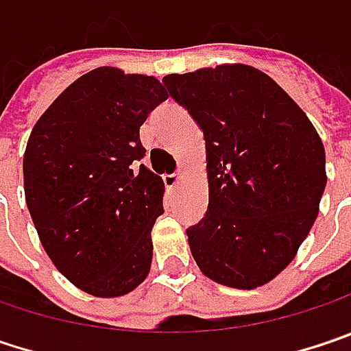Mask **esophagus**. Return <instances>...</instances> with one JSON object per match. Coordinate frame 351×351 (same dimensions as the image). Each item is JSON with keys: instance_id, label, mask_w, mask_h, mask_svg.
<instances>
[{"instance_id": "obj_1", "label": "esophagus", "mask_w": 351, "mask_h": 351, "mask_svg": "<svg viewBox=\"0 0 351 351\" xmlns=\"http://www.w3.org/2000/svg\"><path fill=\"white\" fill-rule=\"evenodd\" d=\"M180 178H182V171L165 173V176H163V184H165V188H176V184L180 182Z\"/></svg>"}]
</instances>
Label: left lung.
Returning a JSON list of instances; mask_svg holds the SVG:
<instances>
[{
    "label": "left lung",
    "instance_id": "1",
    "mask_svg": "<svg viewBox=\"0 0 351 351\" xmlns=\"http://www.w3.org/2000/svg\"><path fill=\"white\" fill-rule=\"evenodd\" d=\"M206 139L210 204L188 228L191 256L221 286L274 280L308 238L326 189V152L308 115L263 71L223 63L163 77Z\"/></svg>",
    "mask_w": 351,
    "mask_h": 351
}]
</instances>
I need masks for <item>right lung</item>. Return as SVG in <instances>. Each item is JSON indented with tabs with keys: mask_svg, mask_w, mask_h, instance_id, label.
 Listing matches in <instances>:
<instances>
[{
	"mask_svg": "<svg viewBox=\"0 0 351 351\" xmlns=\"http://www.w3.org/2000/svg\"><path fill=\"white\" fill-rule=\"evenodd\" d=\"M152 75L97 67L38 119L23 154V189L53 265L95 298L130 293L147 278L163 182L138 162L139 125L162 101Z\"/></svg>",
	"mask_w": 351,
	"mask_h": 351,
	"instance_id": "right-lung-1",
	"label": "right lung"
}]
</instances>
